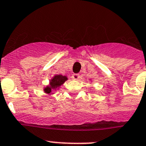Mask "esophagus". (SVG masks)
Masks as SVG:
<instances>
[{"mask_svg": "<svg viewBox=\"0 0 146 146\" xmlns=\"http://www.w3.org/2000/svg\"><path fill=\"white\" fill-rule=\"evenodd\" d=\"M72 78H73V80H77L80 78V76L79 74H74L72 75Z\"/></svg>", "mask_w": 146, "mask_h": 146, "instance_id": "1", "label": "esophagus"}]
</instances>
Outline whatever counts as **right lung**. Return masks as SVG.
<instances>
[{
	"label": "right lung",
	"mask_w": 146,
	"mask_h": 146,
	"mask_svg": "<svg viewBox=\"0 0 146 146\" xmlns=\"http://www.w3.org/2000/svg\"><path fill=\"white\" fill-rule=\"evenodd\" d=\"M66 80H67V77H65V76L60 75V74L54 76L53 79L51 80L49 87H46V88H44V91L47 94H51L52 90H55L56 87L63 84L64 82L66 81Z\"/></svg>",
	"instance_id": "right-lung-1"
}]
</instances>
